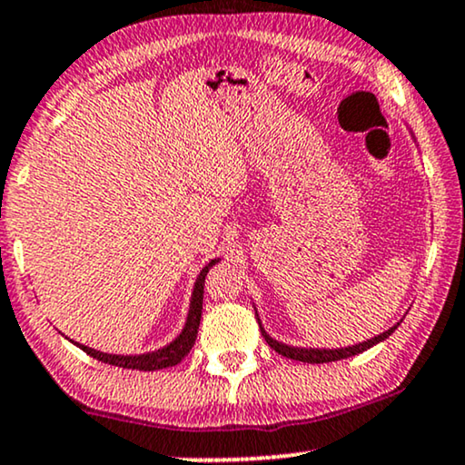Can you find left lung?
Masks as SVG:
<instances>
[{"label": "left lung", "mask_w": 465, "mask_h": 465, "mask_svg": "<svg viewBox=\"0 0 465 465\" xmlns=\"http://www.w3.org/2000/svg\"><path fill=\"white\" fill-rule=\"evenodd\" d=\"M408 131H410V134H412V139H414V143H416V137H414L412 128H408ZM252 307H255V302H252ZM255 317H257V322H260L262 334H263V339L268 341V345H270V348H272L274 351H279L281 356H285V358H292V361H301V362H313V364H320V362H334V361H343V358H350V356H356V354H361V351L369 350V348H373V345H378V343H381V341H386V339H389L391 334L397 331V326L401 324V322H403V317H401V320H399L397 324H392V326L389 328V331L380 332L378 337H373V339H367V341H361V343H354V345H348V348H304V345H290V343H283V341H279V339L270 337V334L266 332V328H263V324H262V320H260V313H257V309H255Z\"/></svg>", "instance_id": "obj_1"}]
</instances>
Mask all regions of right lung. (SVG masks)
Wrapping results in <instances>:
<instances>
[{"instance_id":"obj_1","label":"right lung","mask_w":465,"mask_h":465,"mask_svg":"<svg viewBox=\"0 0 465 465\" xmlns=\"http://www.w3.org/2000/svg\"><path fill=\"white\" fill-rule=\"evenodd\" d=\"M216 262H221V257H214V260H210L202 270H199L195 283H193L189 311H186L184 326H182L178 337L169 341V343L163 345V348L143 351V354H107V351L87 348V345H84V343H76V341H73V339H70V343H74L76 348L84 350L85 354L96 358V361L107 362V364H115V367H122V369H137V371H158V369L173 367V364H178L182 358L189 354L193 345H195L199 322H202L205 274H208V270L213 268Z\"/></svg>"}]
</instances>
